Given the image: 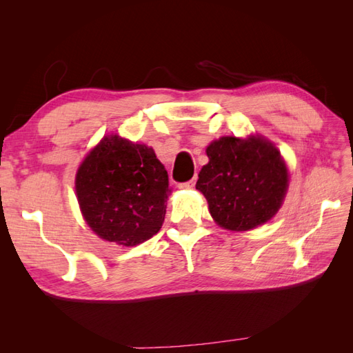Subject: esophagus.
Segmentation results:
<instances>
[{"instance_id":"34e87169","label":"esophagus","mask_w":353,"mask_h":353,"mask_svg":"<svg viewBox=\"0 0 353 353\" xmlns=\"http://www.w3.org/2000/svg\"><path fill=\"white\" fill-rule=\"evenodd\" d=\"M196 176L193 178V179H190V181H187V183H183V184H179L178 185V188H193L194 185H196Z\"/></svg>"}]
</instances>
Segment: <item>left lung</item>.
Listing matches in <instances>:
<instances>
[{
  "label": "left lung",
  "instance_id": "obj_1",
  "mask_svg": "<svg viewBox=\"0 0 353 353\" xmlns=\"http://www.w3.org/2000/svg\"><path fill=\"white\" fill-rule=\"evenodd\" d=\"M196 188L206 197L219 227L249 231L268 222L283 205L288 170L271 141L261 135L212 141Z\"/></svg>",
  "mask_w": 353,
  "mask_h": 353
}]
</instances>
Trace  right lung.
<instances>
[{"mask_svg":"<svg viewBox=\"0 0 353 353\" xmlns=\"http://www.w3.org/2000/svg\"><path fill=\"white\" fill-rule=\"evenodd\" d=\"M74 190L88 227L105 241L137 245L162 228L169 178L152 147L108 135L81 163Z\"/></svg>","mask_w":353,"mask_h":353,"instance_id":"add662e5","label":"right lung"}]
</instances>
